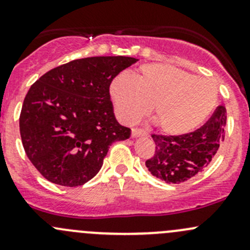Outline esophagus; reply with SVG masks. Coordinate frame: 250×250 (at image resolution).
Returning <instances> with one entry per match:
<instances>
[{
	"mask_svg": "<svg viewBox=\"0 0 250 250\" xmlns=\"http://www.w3.org/2000/svg\"><path fill=\"white\" fill-rule=\"evenodd\" d=\"M132 137H133V138L146 137V133L144 132V130H141V129H137V128H134V129H132Z\"/></svg>",
	"mask_w": 250,
	"mask_h": 250,
	"instance_id": "1",
	"label": "esophagus"
}]
</instances>
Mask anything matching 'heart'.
Returning a JSON list of instances; mask_svg holds the SVG:
<instances>
[{"label": "heart", "instance_id": "obj_1", "mask_svg": "<svg viewBox=\"0 0 250 250\" xmlns=\"http://www.w3.org/2000/svg\"><path fill=\"white\" fill-rule=\"evenodd\" d=\"M116 115L133 125L152 106V117L169 135L192 132L209 117L218 102L213 81L166 64L140 66L137 76L117 75L110 84Z\"/></svg>", "mask_w": 250, "mask_h": 250}]
</instances>
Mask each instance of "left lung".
Masks as SVG:
<instances>
[{"instance_id": "1", "label": "left lung", "mask_w": 250, "mask_h": 250, "mask_svg": "<svg viewBox=\"0 0 250 250\" xmlns=\"http://www.w3.org/2000/svg\"><path fill=\"white\" fill-rule=\"evenodd\" d=\"M226 109L219 106L200 129L183 135H152L153 157L146 161L150 173L167 184H180L208 167L225 138Z\"/></svg>"}]
</instances>
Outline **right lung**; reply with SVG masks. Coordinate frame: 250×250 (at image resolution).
<instances>
[{"label":"right lung","mask_w":250,"mask_h":250,"mask_svg":"<svg viewBox=\"0 0 250 250\" xmlns=\"http://www.w3.org/2000/svg\"><path fill=\"white\" fill-rule=\"evenodd\" d=\"M138 60H72L31 85L20 112V137L29 160L47 180L83 185L99 172L111 144L130 137L129 128L115 117L110 84Z\"/></svg>","instance_id":"1"}]
</instances>
